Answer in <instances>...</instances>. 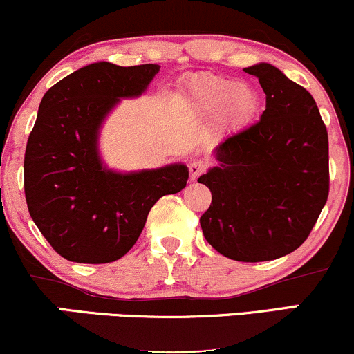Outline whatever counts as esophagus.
<instances>
[{"label":"esophagus","instance_id":"esophagus-1","mask_svg":"<svg viewBox=\"0 0 354 354\" xmlns=\"http://www.w3.org/2000/svg\"><path fill=\"white\" fill-rule=\"evenodd\" d=\"M207 169V163H204L201 160H193L189 161V174L191 180H196L199 174H203Z\"/></svg>","mask_w":354,"mask_h":354}]
</instances>
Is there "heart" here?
Segmentation results:
<instances>
[{"label":"heart","instance_id":"heart-1","mask_svg":"<svg viewBox=\"0 0 354 354\" xmlns=\"http://www.w3.org/2000/svg\"><path fill=\"white\" fill-rule=\"evenodd\" d=\"M180 105L183 113L193 120H206L221 113L218 130H227L254 113L257 97L247 84L216 75H201L186 84Z\"/></svg>","mask_w":354,"mask_h":354}]
</instances>
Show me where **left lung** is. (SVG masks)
<instances>
[{
    "mask_svg": "<svg viewBox=\"0 0 354 354\" xmlns=\"http://www.w3.org/2000/svg\"><path fill=\"white\" fill-rule=\"evenodd\" d=\"M266 93L261 120L214 150L198 183L212 203L199 219L206 241L239 262L274 261L304 244L330 189L328 133L313 97L272 64L245 67Z\"/></svg>",
    "mask_w": 354,
    "mask_h": 354,
    "instance_id": "left-lung-1",
    "label": "left lung"
}]
</instances>
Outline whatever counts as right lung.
I'll return each instance as SVG.
<instances>
[{"label":"right lung","instance_id":"obj_1","mask_svg":"<svg viewBox=\"0 0 354 354\" xmlns=\"http://www.w3.org/2000/svg\"><path fill=\"white\" fill-rule=\"evenodd\" d=\"M158 72V64L93 62L42 97L24 155V194L34 224L67 261H118L140 237L153 204L186 186L183 163L120 173L99 151L109 113L122 99L142 95Z\"/></svg>","mask_w":354,"mask_h":354}]
</instances>
